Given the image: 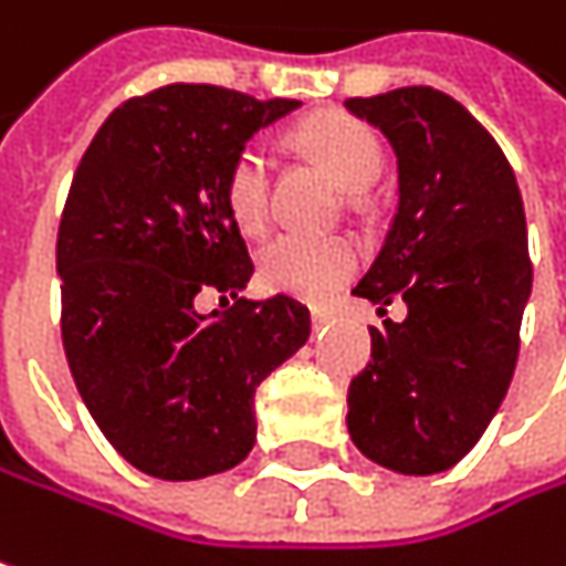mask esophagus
Returning <instances> with one entry per match:
<instances>
[{"label": "esophagus", "instance_id": "1", "mask_svg": "<svg viewBox=\"0 0 566 566\" xmlns=\"http://www.w3.org/2000/svg\"><path fill=\"white\" fill-rule=\"evenodd\" d=\"M332 322V312L328 308H312V328H322Z\"/></svg>", "mask_w": 566, "mask_h": 566}]
</instances>
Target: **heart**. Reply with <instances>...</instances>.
Wrapping results in <instances>:
<instances>
[{
  "label": "heart",
  "mask_w": 566,
  "mask_h": 566,
  "mask_svg": "<svg viewBox=\"0 0 566 566\" xmlns=\"http://www.w3.org/2000/svg\"><path fill=\"white\" fill-rule=\"evenodd\" d=\"M303 150L322 164L347 192H360L380 177L384 147L377 135L347 115H318L300 128ZM270 160L261 144H244L224 177V206L241 231L258 234L266 224ZM357 244L350 238L280 234L261 251V276L273 293L322 303L357 270Z\"/></svg>",
  "instance_id": "1"
}]
</instances>
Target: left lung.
Listing matches in <instances>:
<instances>
[{"label":"left lung","mask_w":566,"mask_h":566,"mask_svg":"<svg viewBox=\"0 0 566 566\" xmlns=\"http://www.w3.org/2000/svg\"><path fill=\"white\" fill-rule=\"evenodd\" d=\"M347 112L380 128L399 167L384 251L354 286L409 315L370 328V364L347 386V431L374 464L451 470L496 416L532 296L525 209L493 135L431 86H402Z\"/></svg>","instance_id":"8db88e82"}]
</instances>
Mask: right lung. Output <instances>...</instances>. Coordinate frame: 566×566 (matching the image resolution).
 I'll return each mask as SVG.
<instances>
[{
    "label": "right lung",
    "instance_id": "obj_1",
    "mask_svg": "<svg viewBox=\"0 0 566 566\" xmlns=\"http://www.w3.org/2000/svg\"><path fill=\"white\" fill-rule=\"evenodd\" d=\"M300 105L170 83L122 102L73 174L57 231L63 350L108 444L147 476L241 464L258 386L308 338L293 296L238 300L254 261L224 206L234 154ZM202 289L235 305L202 316Z\"/></svg>",
    "mask_w": 566,
    "mask_h": 566
}]
</instances>
